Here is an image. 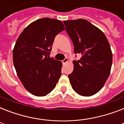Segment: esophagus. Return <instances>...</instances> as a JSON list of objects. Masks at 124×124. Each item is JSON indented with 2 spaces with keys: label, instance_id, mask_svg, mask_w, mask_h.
Masks as SVG:
<instances>
[{
  "label": "esophagus",
  "instance_id": "34e87169",
  "mask_svg": "<svg viewBox=\"0 0 124 124\" xmlns=\"http://www.w3.org/2000/svg\"><path fill=\"white\" fill-rule=\"evenodd\" d=\"M68 62V58H66L65 59H64V60H62V64H66V62Z\"/></svg>",
  "mask_w": 124,
  "mask_h": 124
}]
</instances>
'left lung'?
I'll list each match as a JSON object with an SVG mask.
<instances>
[{
	"mask_svg": "<svg viewBox=\"0 0 124 124\" xmlns=\"http://www.w3.org/2000/svg\"><path fill=\"white\" fill-rule=\"evenodd\" d=\"M64 24L74 53L82 55L80 60H73V71L68 75L72 88L81 96L93 95L109 76L113 61L109 43L101 30L85 19L66 20Z\"/></svg>",
	"mask_w": 124,
	"mask_h": 124,
	"instance_id": "1",
	"label": "left lung"
}]
</instances>
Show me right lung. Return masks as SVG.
<instances>
[{
	"label": "right lung",
	"instance_id": "1",
	"mask_svg": "<svg viewBox=\"0 0 124 124\" xmlns=\"http://www.w3.org/2000/svg\"><path fill=\"white\" fill-rule=\"evenodd\" d=\"M64 30L60 20L42 18L27 26L16 40L15 68L24 87L35 96L49 94L62 75V62L49 55L55 37Z\"/></svg>",
	"mask_w": 124,
	"mask_h": 124
}]
</instances>
